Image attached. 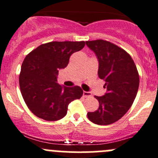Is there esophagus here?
<instances>
[{
	"label": "esophagus",
	"mask_w": 158,
	"mask_h": 158,
	"mask_svg": "<svg viewBox=\"0 0 158 158\" xmlns=\"http://www.w3.org/2000/svg\"><path fill=\"white\" fill-rule=\"evenodd\" d=\"M82 96L83 97L87 98V97H91L92 94L90 92H86V91H83V93H82Z\"/></svg>",
	"instance_id": "1"
}]
</instances>
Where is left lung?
<instances>
[{"label":"left lung","instance_id":"obj_1","mask_svg":"<svg viewBox=\"0 0 158 158\" xmlns=\"http://www.w3.org/2000/svg\"><path fill=\"white\" fill-rule=\"evenodd\" d=\"M85 45L97 58L98 76L105 81L106 89L103 96H95L99 106L87 116L96 124H111L132 106L139 88L138 72L131 56L117 45L104 40L88 41Z\"/></svg>","mask_w":158,"mask_h":158}]
</instances>
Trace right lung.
Wrapping results in <instances>:
<instances>
[{
  "label": "right lung",
  "mask_w": 158,
  "mask_h": 158,
  "mask_svg": "<svg viewBox=\"0 0 158 158\" xmlns=\"http://www.w3.org/2000/svg\"><path fill=\"white\" fill-rule=\"evenodd\" d=\"M85 42H52L43 44L24 59L19 76L21 95L29 110L47 121L61 120L68 106L82 96L79 86L58 83L59 70L68 65L72 54L80 51Z\"/></svg>",
  "instance_id": "right-lung-1"
}]
</instances>
